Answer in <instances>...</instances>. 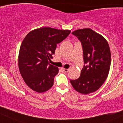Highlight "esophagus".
Here are the masks:
<instances>
[{
    "label": "esophagus",
    "instance_id": "obj_1",
    "mask_svg": "<svg viewBox=\"0 0 123 123\" xmlns=\"http://www.w3.org/2000/svg\"><path fill=\"white\" fill-rule=\"evenodd\" d=\"M63 69L64 72H68L69 71V69H65V68H63Z\"/></svg>",
    "mask_w": 123,
    "mask_h": 123
}]
</instances>
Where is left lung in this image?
<instances>
[{"instance_id":"left-lung-1","label":"left lung","mask_w":123,"mask_h":123,"mask_svg":"<svg viewBox=\"0 0 123 123\" xmlns=\"http://www.w3.org/2000/svg\"><path fill=\"white\" fill-rule=\"evenodd\" d=\"M81 42L84 65L80 77L70 80L75 91L88 94L97 91L107 78L111 63L110 48L104 37L90 28L72 32Z\"/></svg>"}]
</instances>
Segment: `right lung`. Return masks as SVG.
Masks as SVG:
<instances>
[{"instance_id":"right-lung-1","label":"right lung","mask_w":123,"mask_h":123,"mask_svg":"<svg viewBox=\"0 0 123 123\" xmlns=\"http://www.w3.org/2000/svg\"><path fill=\"white\" fill-rule=\"evenodd\" d=\"M70 33L71 30L43 27L30 31L25 37L18 54V68L31 89L42 93L53 86L58 68L49 63V60L55 53L57 43Z\"/></svg>"}]
</instances>
